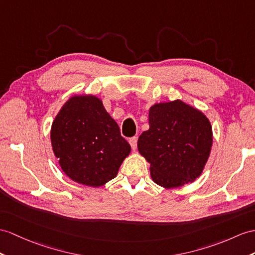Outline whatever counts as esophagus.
Here are the masks:
<instances>
[{
	"instance_id": "1",
	"label": "esophagus",
	"mask_w": 255,
	"mask_h": 255,
	"mask_svg": "<svg viewBox=\"0 0 255 255\" xmlns=\"http://www.w3.org/2000/svg\"><path fill=\"white\" fill-rule=\"evenodd\" d=\"M128 142H129V145H131L133 150H136V148H137V138H136V137L129 138Z\"/></svg>"
}]
</instances>
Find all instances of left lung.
I'll return each instance as SVG.
<instances>
[{
	"mask_svg": "<svg viewBox=\"0 0 255 255\" xmlns=\"http://www.w3.org/2000/svg\"><path fill=\"white\" fill-rule=\"evenodd\" d=\"M148 123L137 148L150 164L152 181L166 189L195 182L203 172L213 144L207 116L175 99L152 105Z\"/></svg>",
	"mask_w": 255,
	"mask_h": 255,
	"instance_id": "8db88e82",
	"label": "left lung"
}]
</instances>
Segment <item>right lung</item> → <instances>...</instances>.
<instances>
[{"label":"right lung","mask_w":255,"mask_h":255,"mask_svg":"<svg viewBox=\"0 0 255 255\" xmlns=\"http://www.w3.org/2000/svg\"><path fill=\"white\" fill-rule=\"evenodd\" d=\"M51 142L65 174L96 188L117 176L131 152L102 99L93 94L68 98L52 123Z\"/></svg>","instance_id":"right-lung-1"}]
</instances>
